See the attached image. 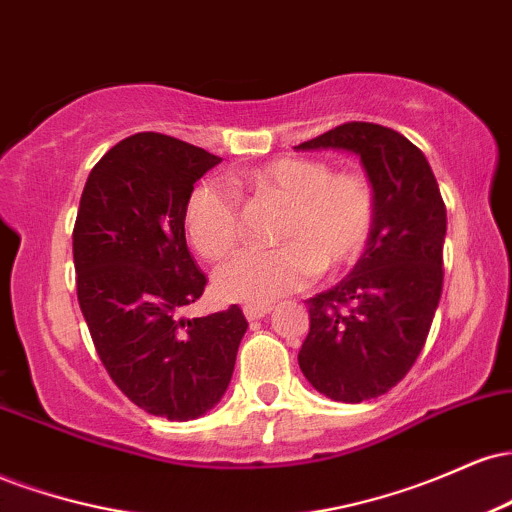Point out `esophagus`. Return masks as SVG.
Listing matches in <instances>:
<instances>
[{
  "mask_svg": "<svg viewBox=\"0 0 512 512\" xmlns=\"http://www.w3.org/2000/svg\"><path fill=\"white\" fill-rule=\"evenodd\" d=\"M243 313L248 320H260V317H264L267 313H272V305L269 303H257V305H245Z\"/></svg>",
  "mask_w": 512,
  "mask_h": 512,
  "instance_id": "1",
  "label": "esophagus"
}]
</instances>
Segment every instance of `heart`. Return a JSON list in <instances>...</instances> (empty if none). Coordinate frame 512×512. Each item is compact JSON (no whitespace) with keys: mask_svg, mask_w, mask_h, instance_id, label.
I'll return each mask as SVG.
<instances>
[{"mask_svg":"<svg viewBox=\"0 0 512 512\" xmlns=\"http://www.w3.org/2000/svg\"><path fill=\"white\" fill-rule=\"evenodd\" d=\"M238 190L286 202L276 248L233 255L214 274L223 301L269 303L303 289L320 269H344L363 255L375 226V192L366 175L332 173L317 158L286 156L236 178ZM185 233L207 260H223L243 236L240 199L219 182H199L185 202Z\"/></svg>","mask_w":512,"mask_h":512,"instance_id":"obj_1","label":"heart"}]
</instances>
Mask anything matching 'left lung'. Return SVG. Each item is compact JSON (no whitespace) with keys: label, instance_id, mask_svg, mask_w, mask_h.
<instances>
[{"label":"left lung","instance_id":"left-lung-1","mask_svg":"<svg viewBox=\"0 0 512 512\" xmlns=\"http://www.w3.org/2000/svg\"><path fill=\"white\" fill-rule=\"evenodd\" d=\"M296 149L351 151L375 192L368 248L346 279L310 298L298 351L317 392L366 402L392 390L426 344L443 291L445 202L421 149L390 127L346 122Z\"/></svg>","mask_w":512,"mask_h":512}]
</instances>
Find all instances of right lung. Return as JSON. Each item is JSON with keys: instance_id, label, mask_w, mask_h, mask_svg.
Returning a JSON list of instances; mask_svg holds the SVG:
<instances>
[{"instance_id": "right-lung-1", "label": "right lung", "mask_w": 512, "mask_h": 512, "mask_svg": "<svg viewBox=\"0 0 512 512\" xmlns=\"http://www.w3.org/2000/svg\"><path fill=\"white\" fill-rule=\"evenodd\" d=\"M219 156L158 132L96 163L74 223L76 296L105 370L139 409L192 421L231 383L243 310L180 317L207 276L185 240V202Z\"/></svg>"}]
</instances>
